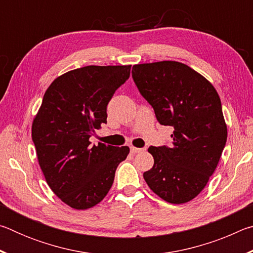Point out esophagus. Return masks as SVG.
<instances>
[{"instance_id": "1", "label": "esophagus", "mask_w": 253, "mask_h": 253, "mask_svg": "<svg viewBox=\"0 0 253 253\" xmlns=\"http://www.w3.org/2000/svg\"><path fill=\"white\" fill-rule=\"evenodd\" d=\"M130 152H131V153H134V154H137V153L144 152V148H137V147L131 146V147H130Z\"/></svg>"}]
</instances>
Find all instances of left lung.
Returning a JSON list of instances; mask_svg holds the SVG:
<instances>
[{
	"label": "left lung",
	"mask_w": 253,
	"mask_h": 253,
	"mask_svg": "<svg viewBox=\"0 0 253 253\" xmlns=\"http://www.w3.org/2000/svg\"><path fill=\"white\" fill-rule=\"evenodd\" d=\"M131 76L158 123L174 128L169 147L148 148L154 165L144 179L162 200L186 203L207 186L225 146L220 97L207 78L182 62L140 63L132 66Z\"/></svg>",
	"instance_id": "left-lung-1"
}]
</instances>
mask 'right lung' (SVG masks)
I'll use <instances>...</instances> for the list:
<instances>
[{
  "label": "right lung",
  "instance_id": "right-lung-1",
  "mask_svg": "<svg viewBox=\"0 0 253 253\" xmlns=\"http://www.w3.org/2000/svg\"><path fill=\"white\" fill-rule=\"evenodd\" d=\"M130 66H87L49 85L32 123V140L45 181L63 203L87 210L101 202L129 147L91 145L107 122V105L129 78Z\"/></svg>",
  "mask_w": 253,
  "mask_h": 253
}]
</instances>
